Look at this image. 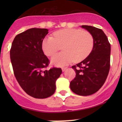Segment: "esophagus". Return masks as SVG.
<instances>
[{"label": "esophagus", "instance_id": "esophagus-1", "mask_svg": "<svg viewBox=\"0 0 122 122\" xmlns=\"http://www.w3.org/2000/svg\"><path fill=\"white\" fill-rule=\"evenodd\" d=\"M67 67H64V68H62V72H64V71H66V70H67Z\"/></svg>", "mask_w": 122, "mask_h": 122}]
</instances>
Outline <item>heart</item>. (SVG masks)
I'll list each match as a JSON object with an SVG mask.
<instances>
[{
    "instance_id": "b5f03b06",
    "label": "heart",
    "mask_w": 122,
    "mask_h": 122,
    "mask_svg": "<svg viewBox=\"0 0 122 122\" xmlns=\"http://www.w3.org/2000/svg\"><path fill=\"white\" fill-rule=\"evenodd\" d=\"M63 46L64 52L51 59V63L64 67L74 61L79 62L87 57L94 46V38L88 32L77 29H63L54 33V37L48 36L43 39L42 48L44 54L52 56Z\"/></svg>"
}]
</instances>
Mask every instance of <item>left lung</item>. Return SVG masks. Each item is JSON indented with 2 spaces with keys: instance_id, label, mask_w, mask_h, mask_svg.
<instances>
[{
  "instance_id": "left-lung-1",
  "label": "left lung",
  "mask_w": 122,
  "mask_h": 122,
  "mask_svg": "<svg viewBox=\"0 0 122 122\" xmlns=\"http://www.w3.org/2000/svg\"><path fill=\"white\" fill-rule=\"evenodd\" d=\"M81 27L90 33L94 38V46L83 61L72 66L76 77L70 82V88L80 96L94 94L102 87L110 69L111 47L107 37L102 29L88 25Z\"/></svg>"
}]
</instances>
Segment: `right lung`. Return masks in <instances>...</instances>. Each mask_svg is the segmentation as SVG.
Wrapping results in <instances>:
<instances>
[{
    "label": "right lung",
    "instance_id": "right-lung-1",
    "mask_svg": "<svg viewBox=\"0 0 122 122\" xmlns=\"http://www.w3.org/2000/svg\"><path fill=\"white\" fill-rule=\"evenodd\" d=\"M48 29L31 28L18 34L12 44L10 56L15 76L22 88L30 96L45 99L55 93V83L62 73L59 68L45 70L49 60L42 42Z\"/></svg>",
    "mask_w": 122,
    "mask_h": 122
}]
</instances>
